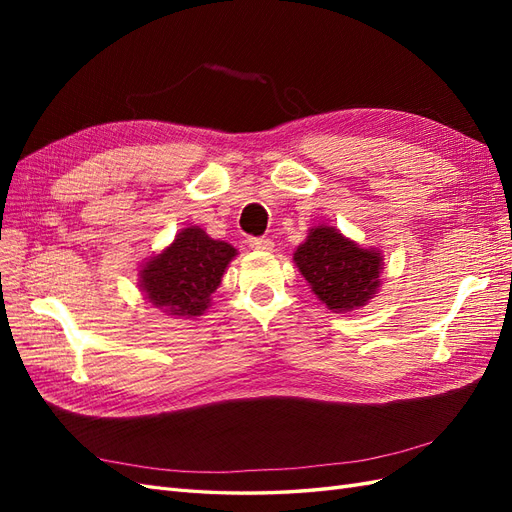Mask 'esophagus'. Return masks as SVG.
I'll return each mask as SVG.
<instances>
[{
    "instance_id": "1",
    "label": "esophagus",
    "mask_w": 512,
    "mask_h": 512,
    "mask_svg": "<svg viewBox=\"0 0 512 512\" xmlns=\"http://www.w3.org/2000/svg\"><path fill=\"white\" fill-rule=\"evenodd\" d=\"M247 245L252 247V250H260V252H271L273 250V241L267 237H252L247 239Z\"/></svg>"
}]
</instances>
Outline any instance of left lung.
Listing matches in <instances>:
<instances>
[{
    "instance_id": "obj_1",
    "label": "left lung",
    "mask_w": 512,
    "mask_h": 512,
    "mask_svg": "<svg viewBox=\"0 0 512 512\" xmlns=\"http://www.w3.org/2000/svg\"><path fill=\"white\" fill-rule=\"evenodd\" d=\"M294 262L316 297L333 312H350L367 303L380 286L382 258L331 226H318L294 252Z\"/></svg>"
}]
</instances>
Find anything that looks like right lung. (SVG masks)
<instances>
[{
    "instance_id": "add662e5",
    "label": "right lung",
    "mask_w": 512,
    "mask_h": 512,
    "mask_svg": "<svg viewBox=\"0 0 512 512\" xmlns=\"http://www.w3.org/2000/svg\"><path fill=\"white\" fill-rule=\"evenodd\" d=\"M235 254V247L213 241L205 230L185 228L173 245L147 262L141 271V286L147 299L170 316H200Z\"/></svg>"
}]
</instances>
